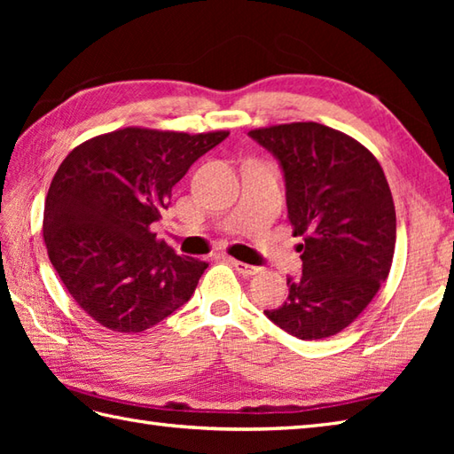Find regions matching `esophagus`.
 <instances>
[{
	"label": "esophagus",
	"mask_w": 454,
	"mask_h": 454,
	"mask_svg": "<svg viewBox=\"0 0 454 454\" xmlns=\"http://www.w3.org/2000/svg\"><path fill=\"white\" fill-rule=\"evenodd\" d=\"M228 262L232 263V267L236 269V271H238L239 275H244V277H252V275H257V273H259V267L247 265V263H244V262H236V259H232V257H228Z\"/></svg>",
	"instance_id": "1"
}]
</instances>
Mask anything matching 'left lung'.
<instances>
[{
  "label": "left lung",
  "instance_id": "1",
  "mask_svg": "<svg viewBox=\"0 0 454 454\" xmlns=\"http://www.w3.org/2000/svg\"><path fill=\"white\" fill-rule=\"evenodd\" d=\"M285 173L302 277L265 316L298 340H324L355 322L387 281L396 210L380 163L361 142L320 122L249 130Z\"/></svg>",
  "mask_w": 454,
  "mask_h": 454
}]
</instances>
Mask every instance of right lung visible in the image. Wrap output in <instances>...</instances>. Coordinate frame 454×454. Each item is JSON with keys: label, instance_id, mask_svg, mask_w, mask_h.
I'll return each instance as SVG.
<instances>
[{"label": "right lung", "instance_id": "1", "mask_svg": "<svg viewBox=\"0 0 454 454\" xmlns=\"http://www.w3.org/2000/svg\"><path fill=\"white\" fill-rule=\"evenodd\" d=\"M228 134L127 127L82 142L60 163L43 238L67 293L95 322L138 333L195 293L208 263L177 255L152 224L173 185Z\"/></svg>", "mask_w": 454, "mask_h": 454}]
</instances>
